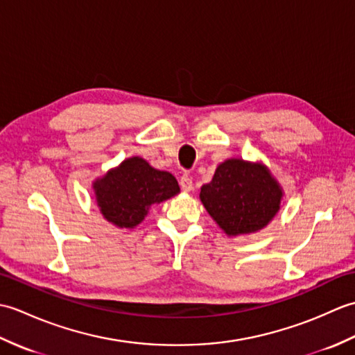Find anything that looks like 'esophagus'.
<instances>
[{
  "label": "esophagus",
  "instance_id": "esophagus-1",
  "mask_svg": "<svg viewBox=\"0 0 355 355\" xmlns=\"http://www.w3.org/2000/svg\"><path fill=\"white\" fill-rule=\"evenodd\" d=\"M180 187H182V191L184 192H191L192 191V178L189 175H183L182 178H180Z\"/></svg>",
  "mask_w": 355,
  "mask_h": 355
}]
</instances>
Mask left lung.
Segmentation results:
<instances>
[{"label":"left lung","instance_id":"1","mask_svg":"<svg viewBox=\"0 0 355 355\" xmlns=\"http://www.w3.org/2000/svg\"><path fill=\"white\" fill-rule=\"evenodd\" d=\"M284 191L262 163L229 158L218 166L200 200L229 236L258 232L281 209Z\"/></svg>","mask_w":355,"mask_h":355}]
</instances>
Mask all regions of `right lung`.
Instances as JSON below:
<instances>
[{
	"label": "right lung",
	"mask_w": 355,
	"mask_h": 355,
	"mask_svg": "<svg viewBox=\"0 0 355 355\" xmlns=\"http://www.w3.org/2000/svg\"><path fill=\"white\" fill-rule=\"evenodd\" d=\"M93 189L105 220L120 229H134L154 205L175 197L180 186L172 173L131 157L97 178Z\"/></svg>",
	"instance_id": "add662e5"
}]
</instances>
